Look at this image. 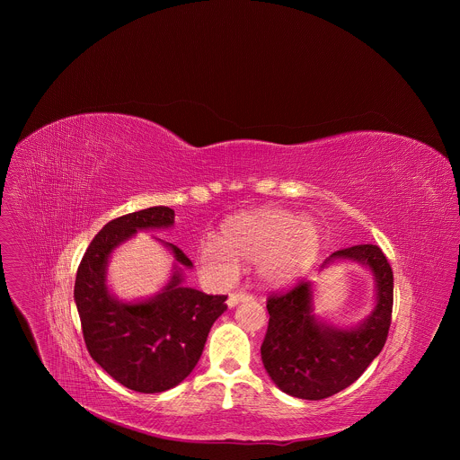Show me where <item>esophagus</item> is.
I'll return each instance as SVG.
<instances>
[{"label": "esophagus", "instance_id": "obj_1", "mask_svg": "<svg viewBox=\"0 0 460 460\" xmlns=\"http://www.w3.org/2000/svg\"><path fill=\"white\" fill-rule=\"evenodd\" d=\"M252 299H253V297H252L250 294H244V292H241V294H230L228 299H226V305H228V308H234V306H237L239 303L252 301Z\"/></svg>", "mask_w": 460, "mask_h": 460}]
</instances>
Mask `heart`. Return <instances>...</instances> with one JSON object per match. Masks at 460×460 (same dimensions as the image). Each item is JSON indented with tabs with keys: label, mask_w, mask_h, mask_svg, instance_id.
Instances as JSON below:
<instances>
[{
	"label": "heart",
	"mask_w": 460,
	"mask_h": 460,
	"mask_svg": "<svg viewBox=\"0 0 460 460\" xmlns=\"http://www.w3.org/2000/svg\"><path fill=\"white\" fill-rule=\"evenodd\" d=\"M321 244V230L314 221L285 208H259L226 219L221 239L199 244L198 263L221 285L237 279L241 261L255 262L263 283L288 285L310 270Z\"/></svg>",
	"instance_id": "b5f03b06"
}]
</instances>
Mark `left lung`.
<instances>
[{"label":"left lung","instance_id":"1","mask_svg":"<svg viewBox=\"0 0 460 460\" xmlns=\"http://www.w3.org/2000/svg\"><path fill=\"white\" fill-rule=\"evenodd\" d=\"M359 263L374 279V305L352 326H334L315 312V283L301 281L267 301L269 326L262 363L283 394L323 400L350 386L383 350L394 310V272L381 248L359 244L334 252L323 263Z\"/></svg>","mask_w":460,"mask_h":460}]
</instances>
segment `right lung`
Listing matches in <instances>:
<instances>
[{"mask_svg":"<svg viewBox=\"0 0 460 460\" xmlns=\"http://www.w3.org/2000/svg\"><path fill=\"white\" fill-rule=\"evenodd\" d=\"M175 212L148 207L104 225L77 267L74 301L86 349L117 383L139 394H161L182 383L197 367L208 331L226 310L225 296H207L184 285L193 262L154 237L175 259L168 281L150 297L119 299L108 285L113 253L137 232L170 230Z\"/></svg>","mask_w":460,"mask_h":460,"instance_id":"add662e5","label":"right lung"}]
</instances>
